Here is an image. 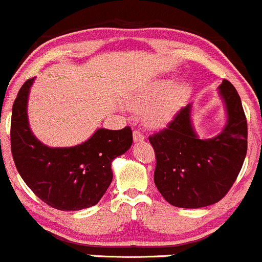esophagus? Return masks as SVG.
<instances>
[{"mask_svg":"<svg viewBox=\"0 0 262 262\" xmlns=\"http://www.w3.org/2000/svg\"><path fill=\"white\" fill-rule=\"evenodd\" d=\"M144 134L142 133L140 130H138V129H136V130L133 132V139L134 142H143L144 140Z\"/></svg>","mask_w":262,"mask_h":262,"instance_id":"obj_1","label":"esophagus"}]
</instances>
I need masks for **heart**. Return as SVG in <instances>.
Returning <instances> with one entry per match:
<instances>
[{
    "instance_id": "1",
    "label": "heart",
    "mask_w": 262,
    "mask_h": 262,
    "mask_svg": "<svg viewBox=\"0 0 262 262\" xmlns=\"http://www.w3.org/2000/svg\"><path fill=\"white\" fill-rule=\"evenodd\" d=\"M186 94V85L178 84L171 88V80L162 79L129 97L126 105L133 112L144 113L146 124L158 128L168 123Z\"/></svg>"
}]
</instances>
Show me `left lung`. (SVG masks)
<instances>
[{
	"instance_id": "8db88e82",
	"label": "left lung",
	"mask_w": 262,
	"mask_h": 262,
	"mask_svg": "<svg viewBox=\"0 0 262 262\" xmlns=\"http://www.w3.org/2000/svg\"><path fill=\"white\" fill-rule=\"evenodd\" d=\"M228 124L217 137L199 139L190 123V104L180 108L165 128L149 136L155 153L154 183L178 208L196 209L228 194L248 151V122L240 96L229 80L219 87Z\"/></svg>"
}]
</instances>
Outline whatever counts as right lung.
Segmentation results:
<instances>
[{
  "label": "right lung",
  "mask_w": 262,
  "mask_h": 262,
  "mask_svg": "<svg viewBox=\"0 0 262 262\" xmlns=\"http://www.w3.org/2000/svg\"><path fill=\"white\" fill-rule=\"evenodd\" d=\"M33 78L24 83L12 107L11 151L19 175L42 201L74 211L96 205L113 179L111 164L133 143L130 126L98 129L87 142L71 148H50L36 139L27 119Z\"/></svg>",
  "instance_id": "obj_1"
}]
</instances>
